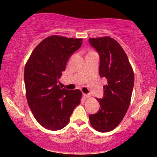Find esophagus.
Listing matches in <instances>:
<instances>
[{"label":"esophagus","mask_w":157,"mask_h":157,"mask_svg":"<svg viewBox=\"0 0 157 157\" xmlns=\"http://www.w3.org/2000/svg\"><path fill=\"white\" fill-rule=\"evenodd\" d=\"M83 98H89L91 97V96H90L89 94H83Z\"/></svg>","instance_id":"34e87169"}]
</instances>
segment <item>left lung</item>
<instances>
[{
	"label": "left lung",
	"mask_w": 157,
	"mask_h": 157,
	"mask_svg": "<svg viewBox=\"0 0 157 157\" xmlns=\"http://www.w3.org/2000/svg\"><path fill=\"white\" fill-rule=\"evenodd\" d=\"M90 44L100 56L99 74L106 78L104 97L96 98L100 109L89 116L90 124L99 132L112 131L121 123L131 102L134 74L125 51L113 38H89Z\"/></svg>",
	"instance_id": "1"
}]
</instances>
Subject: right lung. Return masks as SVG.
I'll return each mask as SVG.
<instances>
[{"label":"right lung","mask_w":157,"mask_h":157,"mask_svg":"<svg viewBox=\"0 0 157 157\" xmlns=\"http://www.w3.org/2000/svg\"><path fill=\"white\" fill-rule=\"evenodd\" d=\"M82 40L57 35L48 36L34 48L25 63L28 104L35 119L46 129L57 131L65 127L74 109L81 103L80 90L61 89L58 81Z\"/></svg>","instance_id":"right-lung-1"}]
</instances>
